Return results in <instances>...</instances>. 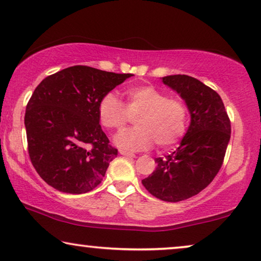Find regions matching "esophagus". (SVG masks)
I'll use <instances>...</instances> for the list:
<instances>
[{"instance_id": "obj_1", "label": "esophagus", "mask_w": 261, "mask_h": 261, "mask_svg": "<svg viewBox=\"0 0 261 261\" xmlns=\"http://www.w3.org/2000/svg\"><path fill=\"white\" fill-rule=\"evenodd\" d=\"M120 154L121 155H124V156H128V158H135V154L132 152H127V151H123V149H120Z\"/></svg>"}]
</instances>
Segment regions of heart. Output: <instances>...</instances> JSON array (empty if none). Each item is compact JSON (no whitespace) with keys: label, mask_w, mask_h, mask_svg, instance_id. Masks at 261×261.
<instances>
[{"label":"heart","mask_w":261,"mask_h":261,"mask_svg":"<svg viewBox=\"0 0 261 261\" xmlns=\"http://www.w3.org/2000/svg\"><path fill=\"white\" fill-rule=\"evenodd\" d=\"M126 106L113 92L99 99L97 116L107 129L122 128L130 116H137V127L121 130L114 137V144L123 151H144L156 142L169 147L179 141L187 129L188 109L178 97H167L154 85H135L124 92Z\"/></svg>","instance_id":"b5f03b06"}]
</instances>
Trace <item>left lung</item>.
I'll use <instances>...</instances> for the list:
<instances>
[{"mask_svg":"<svg viewBox=\"0 0 261 261\" xmlns=\"http://www.w3.org/2000/svg\"><path fill=\"white\" fill-rule=\"evenodd\" d=\"M180 96L190 114L189 126L176 151L155 158L156 169L142 184L156 198L180 202L212 183L222 166L230 139V121L220 95L187 74L163 77Z\"/></svg>","mask_w":261,"mask_h":261,"instance_id":"left-lung-1","label":"left lung"}]
</instances>
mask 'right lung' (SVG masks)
I'll return each instance as SVG.
<instances>
[{"mask_svg":"<svg viewBox=\"0 0 261 261\" xmlns=\"http://www.w3.org/2000/svg\"><path fill=\"white\" fill-rule=\"evenodd\" d=\"M132 73L76 65L42 80L24 114L34 169L56 190L85 194L101 183L117 149L97 116L98 102Z\"/></svg>","mask_w":261,"mask_h":261,"instance_id":"right-lung-1","label":"right lung"}]
</instances>
